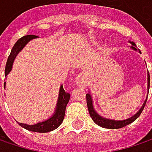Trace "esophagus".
<instances>
[{"label": "esophagus", "mask_w": 152, "mask_h": 152, "mask_svg": "<svg viewBox=\"0 0 152 152\" xmlns=\"http://www.w3.org/2000/svg\"><path fill=\"white\" fill-rule=\"evenodd\" d=\"M76 84L79 87H85L88 83V76L85 72H81L76 77Z\"/></svg>", "instance_id": "1"}]
</instances>
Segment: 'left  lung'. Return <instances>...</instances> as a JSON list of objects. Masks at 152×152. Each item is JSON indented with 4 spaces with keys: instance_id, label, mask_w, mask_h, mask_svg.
Here are the masks:
<instances>
[{
    "instance_id": "8db88e82",
    "label": "left lung",
    "mask_w": 152,
    "mask_h": 152,
    "mask_svg": "<svg viewBox=\"0 0 152 152\" xmlns=\"http://www.w3.org/2000/svg\"><path fill=\"white\" fill-rule=\"evenodd\" d=\"M130 44H131V46L130 48L135 50V51H138L140 53H141V51L140 50H137V45L135 44V42L133 41H129ZM147 80H148V83H147V90H148V93H149V89H150V74L148 72L147 74ZM86 101H87V106H88V110H89V113H90V115L91 117V119L93 120V121L102 127V128H105V129H121V128H123L130 123H132L133 121H135L137 120V118L140 116L141 113L142 112L143 108H144V106L146 104V101H147V98L145 99V101L143 102L142 106H141V108L139 109V111L137 112V113H135L133 116L126 119V120H121V121H116V120H112V119H107V118H105L103 116H101L99 113H98L94 108V106H93V100H92V97H91V91H89V93L86 94Z\"/></svg>"
}]
</instances>
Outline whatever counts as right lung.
Here are the masks:
<instances>
[{"label": "right lung", "mask_w": 152, "mask_h": 152, "mask_svg": "<svg viewBox=\"0 0 152 152\" xmlns=\"http://www.w3.org/2000/svg\"><path fill=\"white\" fill-rule=\"evenodd\" d=\"M37 38H38V36H35V35H27V36L22 37L20 39H18L15 42V46H13L11 53L8 58L7 63H6V68H5V76L6 77L12 70L13 63H14V61H15V57L17 56V54L23 49V47L26 46V44H28L31 39H37ZM5 87H6V82H4V88ZM69 99H70V94L64 91L62 84H61L60 86V90H59V97H58L57 104L55 106V110L51 117H49L48 119H46L43 121L37 122L32 125H29L26 123H20V122H18V124L22 128H23L29 131H32V132L46 133V132L53 131V130L56 129L62 123L64 116H65L66 106L69 101Z\"/></svg>", "instance_id": "1"}]
</instances>
